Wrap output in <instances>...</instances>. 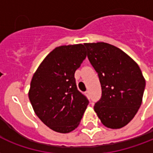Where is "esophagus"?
Listing matches in <instances>:
<instances>
[{
	"instance_id": "1",
	"label": "esophagus",
	"mask_w": 153,
	"mask_h": 153,
	"mask_svg": "<svg viewBox=\"0 0 153 153\" xmlns=\"http://www.w3.org/2000/svg\"><path fill=\"white\" fill-rule=\"evenodd\" d=\"M85 95H86V96L87 97H89V94H90V93H89V91H88V90H86V91H85Z\"/></svg>"
}]
</instances>
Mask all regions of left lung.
Listing matches in <instances>:
<instances>
[{
	"label": "left lung",
	"mask_w": 153,
	"mask_h": 153,
	"mask_svg": "<svg viewBox=\"0 0 153 153\" xmlns=\"http://www.w3.org/2000/svg\"><path fill=\"white\" fill-rule=\"evenodd\" d=\"M84 45L102 87L94 111L106 127L120 129L134 117L141 106L146 85L142 72L129 55L112 45Z\"/></svg>",
	"instance_id": "8db88e82"
}]
</instances>
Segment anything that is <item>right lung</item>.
<instances>
[{
  "instance_id": "right-lung-1",
  "label": "right lung",
  "mask_w": 153,
  "mask_h": 153,
  "mask_svg": "<svg viewBox=\"0 0 153 153\" xmlns=\"http://www.w3.org/2000/svg\"><path fill=\"white\" fill-rule=\"evenodd\" d=\"M86 54L82 44L56 47L32 76L28 97L33 110L45 126L59 133L75 130L89 104L74 76Z\"/></svg>"
}]
</instances>
